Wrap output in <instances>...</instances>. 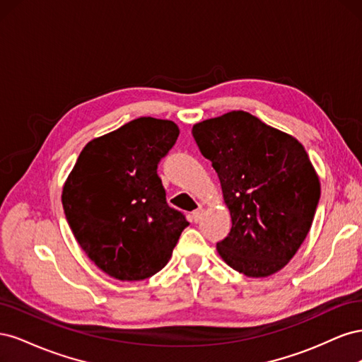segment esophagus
<instances>
[{"label":"esophagus","mask_w":362,"mask_h":362,"mask_svg":"<svg viewBox=\"0 0 362 362\" xmlns=\"http://www.w3.org/2000/svg\"><path fill=\"white\" fill-rule=\"evenodd\" d=\"M202 213H204V210H202L201 206L198 208V210H194V211L192 213V218H193V222L198 223V222L201 221V218H202Z\"/></svg>","instance_id":"34e87169"}]
</instances>
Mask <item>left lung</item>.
Wrapping results in <instances>:
<instances>
[{"mask_svg": "<svg viewBox=\"0 0 362 362\" xmlns=\"http://www.w3.org/2000/svg\"><path fill=\"white\" fill-rule=\"evenodd\" d=\"M192 134L231 213L218 255L246 276L273 275L303 243L319 205L320 182L305 148L242 110L196 124Z\"/></svg>", "mask_w": 362, "mask_h": 362, "instance_id": "8db88e82", "label": "left lung"}]
</instances>
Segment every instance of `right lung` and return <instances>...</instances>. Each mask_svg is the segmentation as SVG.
Returning <instances> with one entry per match:
<instances>
[{
	"label": "right lung",
	"mask_w": 362,
	"mask_h": 362,
	"mask_svg": "<svg viewBox=\"0 0 362 362\" xmlns=\"http://www.w3.org/2000/svg\"><path fill=\"white\" fill-rule=\"evenodd\" d=\"M180 136L172 120L139 117L84 146L62 202L76 242L120 281L156 275L172 257L185 216L166 201L157 169Z\"/></svg>",
	"instance_id": "add662e5"
}]
</instances>
